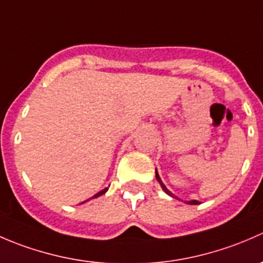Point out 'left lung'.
<instances>
[{
	"label": "left lung",
	"mask_w": 263,
	"mask_h": 263,
	"mask_svg": "<svg viewBox=\"0 0 263 263\" xmlns=\"http://www.w3.org/2000/svg\"><path fill=\"white\" fill-rule=\"evenodd\" d=\"M155 177H156V181L159 182V184L161 185V188H163V191H164V192L166 193V195H169V196H171V197H173V198H178V197H176V196H174L173 193H172L171 191H169L168 188L165 187V184H164L163 181H161V178H160V177H159V173H158V171H156V169H155ZM178 200H179V198H178ZM184 202H185V203H188V205H198V203H200V202H198V201H196V200L184 201Z\"/></svg>",
	"instance_id": "1"
}]
</instances>
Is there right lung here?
I'll return each mask as SVG.
<instances>
[{
  "label": "right lung",
  "instance_id": "add662e5",
  "mask_svg": "<svg viewBox=\"0 0 263 263\" xmlns=\"http://www.w3.org/2000/svg\"><path fill=\"white\" fill-rule=\"evenodd\" d=\"M107 191H108V188H104V190H103V191H100V192H98V193H97V195H94V196H92V197H91V198H97V197H99V196L104 195V193H105V192H107ZM86 201H87V200H86ZM84 202H85V201H84ZM84 202H81V203H84Z\"/></svg>",
  "mask_w": 263,
  "mask_h": 263
}]
</instances>
